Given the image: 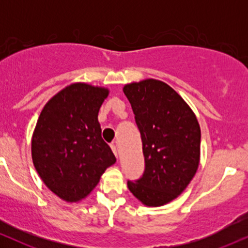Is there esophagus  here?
<instances>
[{
  "label": "esophagus",
  "instance_id": "1",
  "mask_svg": "<svg viewBox=\"0 0 248 248\" xmlns=\"http://www.w3.org/2000/svg\"><path fill=\"white\" fill-rule=\"evenodd\" d=\"M110 148H112V150H113V153H114V155L116 156V157H118L119 154H118V149H116V146H115V144H114V143L110 144Z\"/></svg>",
  "mask_w": 248,
  "mask_h": 248
}]
</instances>
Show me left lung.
Listing matches in <instances>:
<instances>
[{"label":"left lung","mask_w":248,"mask_h":248,"mask_svg":"<svg viewBox=\"0 0 248 248\" xmlns=\"http://www.w3.org/2000/svg\"><path fill=\"white\" fill-rule=\"evenodd\" d=\"M141 133L146 169L129 191L143 205L157 207L177 198L197 172L201 127L193 110L169 85L144 79L124 86Z\"/></svg>","instance_id":"1"}]
</instances>
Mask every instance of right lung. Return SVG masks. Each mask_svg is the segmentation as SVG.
Segmentation results:
<instances>
[{
	"instance_id": "right-lung-1",
	"label": "right lung",
	"mask_w": 248,
	"mask_h": 248,
	"mask_svg": "<svg viewBox=\"0 0 248 248\" xmlns=\"http://www.w3.org/2000/svg\"><path fill=\"white\" fill-rule=\"evenodd\" d=\"M106 87L75 82L45 104L37 120L31 156L39 177L67 203L86 198L116 158L102 140L99 109Z\"/></svg>"
}]
</instances>
